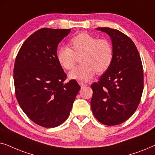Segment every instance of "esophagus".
Masks as SVG:
<instances>
[{
    "label": "esophagus",
    "instance_id": "34e87169",
    "mask_svg": "<svg viewBox=\"0 0 155 155\" xmlns=\"http://www.w3.org/2000/svg\"><path fill=\"white\" fill-rule=\"evenodd\" d=\"M80 86H81V87H86L87 86L88 84H83V83H80Z\"/></svg>",
    "mask_w": 155,
    "mask_h": 155
}]
</instances>
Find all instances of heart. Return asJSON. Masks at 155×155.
I'll return each instance as SVG.
<instances>
[{
    "instance_id": "1",
    "label": "heart",
    "mask_w": 155,
    "mask_h": 155,
    "mask_svg": "<svg viewBox=\"0 0 155 155\" xmlns=\"http://www.w3.org/2000/svg\"><path fill=\"white\" fill-rule=\"evenodd\" d=\"M67 46L59 48L56 58L59 64L65 70H71L76 62V56H81L78 66L69 73L70 79L80 83L87 82L95 73L101 74L109 68L114 57L111 44L107 39H99L87 32L78 34Z\"/></svg>"
}]
</instances>
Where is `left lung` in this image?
Listing matches in <instances>:
<instances>
[{
	"label": "left lung",
	"instance_id": "left-lung-1",
	"mask_svg": "<svg viewBox=\"0 0 155 155\" xmlns=\"http://www.w3.org/2000/svg\"><path fill=\"white\" fill-rule=\"evenodd\" d=\"M111 39L114 57L109 68L91 85V109L94 117L107 126L128 120L138 107L143 91V68L133 41L117 29H96Z\"/></svg>",
	"mask_w": 155,
	"mask_h": 155
}]
</instances>
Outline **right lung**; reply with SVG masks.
<instances>
[{
    "instance_id": "add662e5",
    "label": "right lung",
    "mask_w": 155,
    "mask_h": 155,
    "mask_svg": "<svg viewBox=\"0 0 155 155\" xmlns=\"http://www.w3.org/2000/svg\"><path fill=\"white\" fill-rule=\"evenodd\" d=\"M71 29H40L27 38L16 57V98L25 114L44 128L60 126L70 115L80 87L66 74L56 58L58 45Z\"/></svg>"
}]
</instances>
